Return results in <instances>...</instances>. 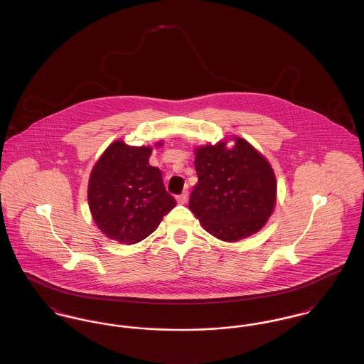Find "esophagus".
<instances>
[{"label": "esophagus", "instance_id": "esophagus-1", "mask_svg": "<svg viewBox=\"0 0 364 364\" xmlns=\"http://www.w3.org/2000/svg\"><path fill=\"white\" fill-rule=\"evenodd\" d=\"M187 200H188V192H187V191H184L183 193H180V195L177 196V203H180V205L187 203Z\"/></svg>", "mask_w": 364, "mask_h": 364}]
</instances>
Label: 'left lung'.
Instances as JSON below:
<instances>
[{
  "label": "left lung",
  "instance_id": "8db88e82",
  "mask_svg": "<svg viewBox=\"0 0 364 364\" xmlns=\"http://www.w3.org/2000/svg\"><path fill=\"white\" fill-rule=\"evenodd\" d=\"M198 183L191 192L190 208L210 235L237 242L257 233L272 215L276 176L267 159L247 140L235 138L195 150Z\"/></svg>",
  "mask_w": 364,
  "mask_h": 364
}]
</instances>
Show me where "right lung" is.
Returning <instances> with one entry per match:
<instances>
[{
    "label": "right lung",
    "mask_w": 364,
    "mask_h": 364,
    "mask_svg": "<svg viewBox=\"0 0 364 364\" xmlns=\"http://www.w3.org/2000/svg\"><path fill=\"white\" fill-rule=\"evenodd\" d=\"M151 151L149 146L135 147L116 140L92 168L88 206L94 223L112 240L141 242L176 206L161 171L149 164Z\"/></svg>",
    "instance_id": "add662e5"
}]
</instances>
